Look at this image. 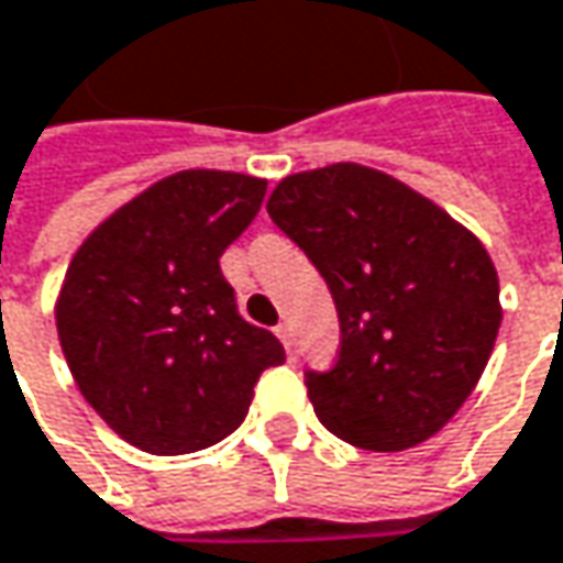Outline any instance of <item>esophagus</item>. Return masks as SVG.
<instances>
[{"instance_id":"esophagus-1","label":"esophagus","mask_w":563,"mask_h":563,"mask_svg":"<svg viewBox=\"0 0 563 563\" xmlns=\"http://www.w3.org/2000/svg\"><path fill=\"white\" fill-rule=\"evenodd\" d=\"M275 333H278V340L285 343V350H288V353H295V330H291V323H278V327H275Z\"/></svg>"}]
</instances>
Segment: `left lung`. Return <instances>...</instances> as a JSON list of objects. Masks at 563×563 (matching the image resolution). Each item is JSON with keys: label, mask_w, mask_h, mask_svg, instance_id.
<instances>
[{"label": "left lung", "mask_w": 563, "mask_h": 563, "mask_svg": "<svg viewBox=\"0 0 563 563\" xmlns=\"http://www.w3.org/2000/svg\"><path fill=\"white\" fill-rule=\"evenodd\" d=\"M268 217L314 262L340 317L333 369L305 376L320 424L383 454L434 438L503 323L483 243L398 177L353 162L278 180Z\"/></svg>", "instance_id": "1"}]
</instances>
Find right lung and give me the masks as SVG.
<instances>
[{"label":"right lung","instance_id":"obj_1","mask_svg":"<svg viewBox=\"0 0 563 563\" xmlns=\"http://www.w3.org/2000/svg\"><path fill=\"white\" fill-rule=\"evenodd\" d=\"M262 197V177L177 172L106 217L70 258L54 305L64 360L90 408L145 454L223 441L258 376L285 363L220 272Z\"/></svg>","mask_w":563,"mask_h":563}]
</instances>
